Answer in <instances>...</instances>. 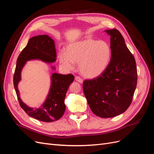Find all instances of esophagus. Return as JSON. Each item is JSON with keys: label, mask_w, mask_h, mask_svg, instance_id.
Returning <instances> with one entry per match:
<instances>
[{"label": "esophagus", "mask_w": 154, "mask_h": 154, "mask_svg": "<svg viewBox=\"0 0 154 154\" xmlns=\"http://www.w3.org/2000/svg\"><path fill=\"white\" fill-rule=\"evenodd\" d=\"M75 80H76V82L80 83H83V79L81 78L80 77H79V76H76L75 77Z\"/></svg>", "instance_id": "esophagus-1"}]
</instances>
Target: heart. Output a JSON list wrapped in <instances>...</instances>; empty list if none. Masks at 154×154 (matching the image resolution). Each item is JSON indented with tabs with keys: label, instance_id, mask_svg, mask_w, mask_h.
I'll return each mask as SVG.
<instances>
[{
	"label": "heart",
	"instance_id": "b5f03b06",
	"mask_svg": "<svg viewBox=\"0 0 154 154\" xmlns=\"http://www.w3.org/2000/svg\"><path fill=\"white\" fill-rule=\"evenodd\" d=\"M112 56L110 44L105 40L86 38L69 44L58 54L59 62L67 70L78 63L79 71L87 78L101 75L108 67Z\"/></svg>",
	"mask_w": 154,
	"mask_h": 154
}]
</instances>
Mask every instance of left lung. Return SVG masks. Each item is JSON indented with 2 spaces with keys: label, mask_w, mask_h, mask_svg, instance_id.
<instances>
[{
  "label": "left lung",
  "mask_w": 154,
  "mask_h": 154,
  "mask_svg": "<svg viewBox=\"0 0 154 154\" xmlns=\"http://www.w3.org/2000/svg\"><path fill=\"white\" fill-rule=\"evenodd\" d=\"M105 32L110 36V63L101 75L83 82V89L92 112L109 118L123 113L131 104L137 73L136 60L120 32L116 29Z\"/></svg>",
  "instance_id": "obj_1"
}]
</instances>
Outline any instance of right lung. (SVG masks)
<instances>
[{"label": "right lung", "instance_id": "obj_1", "mask_svg": "<svg viewBox=\"0 0 154 154\" xmlns=\"http://www.w3.org/2000/svg\"><path fill=\"white\" fill-rule=\"evenodd\" d=\"M32 60H41L48 63H54L57 60L55 43L50 36L43 35L32 37L17 58L13 83L20 105L30 117L42 122H52L58 120L66 110L65 98L74 76L71 74L66 75L53 73L51 76L50 89L45 100L38 108H31L22 101L18 85L21 80L23 68L27 61ZM52 69L54 70L55 67H52Z\"/></svg>", "mask_w": 154, "mask_h": 154}]
</instances>
